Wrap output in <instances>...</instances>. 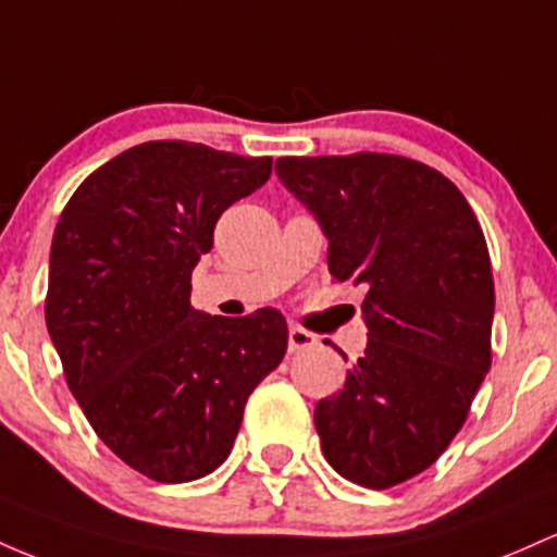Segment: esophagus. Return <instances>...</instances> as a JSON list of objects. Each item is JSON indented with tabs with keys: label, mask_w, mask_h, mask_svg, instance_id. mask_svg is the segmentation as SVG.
Masks as SVG:
<instances>
[{
	"label": "esophagus",
	"mask_w": 557,
	"mask_h": 557,
	"mask_svg": "<svg viewBox=\"0 0 557 557\" xmlns=\"http://www.w3.org/2000/svg\"><path fill=\"white\" fill-rule=\"evenodd\" d=\"M315 334H310V331L299 329V326H289V352H302V349H308L315 345Z\"/></svg>",
	"instance_id": "34e87169"
}]
</instances>
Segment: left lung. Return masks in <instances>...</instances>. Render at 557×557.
I'll use <instances>...</instances> for the list:
<instances>
[{
	"instance_id": "8db88e82",
	"label": "left lung",
	"mask_w": 557,
	"mask_h": 557,
	"mask_svg": "<svg viewBox=\"0 0 557 557\" xmlns=\"http://www.w3.org/2000/svg\"><path fill=\"white\" fill-rule=\"evenodd\" d=\"M276 173L329 239L331 276L366 286V352L315 405L323 455L355 484L389 490L445 453L492 366L484 234L458 186L423 162L281 158Z\"/></svg>"
}]
</instances>
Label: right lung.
Instances as JSON below:
<instances>
[{
  "label": "right lung",
  "instance_id": "right-lung-1",
  "mask_svg": "<svg viewBox=\"0 0 557 557\" xmlns=\"http://www.w3.org/2000/svg\"><path fill=\"white\" fill-rule=\"evenodd\" d=\"M271 158L147 141L104 162L62 210L44 315L67 386L123 463L162 484L228 458L247 397L284 360L286 321L191 308V271L221 212Z\"/></svg>",
  "mask_w": 557,
  "mask_h": 557
}]
</instances>
